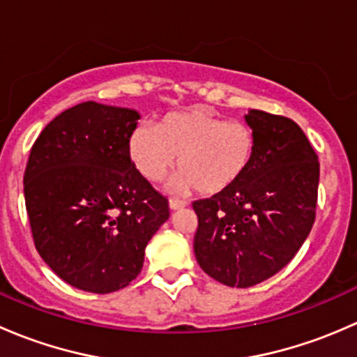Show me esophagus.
Listing matches in <instances>:
<instances>
[{
  "mask_svg": "<svg viewBox=\"0 0 357 357\" xmlns=\"http://www.w3.org/2000/svg\"><path fill=\"white\" fill-rule=\"evenodd\" d=\"M169 207H171V211H178V208L186 207V202L185 200H178V199H171V200H169Z\"/></svg>",
  "mask_w": 357,
  "mask_h": 357,
  "instance_id": "esophagus-1",
  "label": "esophagus"
}]
</instances>
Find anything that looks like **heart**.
<instances>
[{"label": "heart", "mask_w": 357, "mask_h": 357, "mask_svg": "<svg viewBox=\"0 0 357 357\" xmlns=\"http://www.w3.org/2000/svg\"><path fill=\"white\" fill-rule=\"evenodd\" d=\"M128 152L139 174L152 183L164 179L178 157L179 172L171 188H195L200 195L212 197L245 178L257 152V132L247 122L226 121L200 105L164 115L157 128H135Z\"/></svg>", "instance_id": "heart-1"}]
</instances>
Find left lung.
I'll list each match as a JSON object with an SVG mask.
<instances>
[{
  "label": "left lung",
  "mask_w": 357,
  "mask_h": 357,
  "mask_svg": "<svg viewBox=\"0 0 357 357\" xmlns=\"http://www.w3.org/2000/svg\"><path fill=\"white\" fill-rule=\"evenodd\" d=\"M257 152L245 178L228 192L193 202L199 218L193 250L211 278L254 287L285 268L316 218L319 162L294 121L248 110Z\"/></svg>",
  "instance_id": "left-lung-1"
}]
</instances>
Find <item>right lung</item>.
Segmentation results:
<instances>
[{"label": "right lung", "instance_id": "add662e5", "mask_svg": "<svg viewBox=\"0 0 357 357\" xmlns=\"http://www.w3.org/2000/svg\"><path fill=\"white\" fill-rule=\"evenodd\" d=\"M139 114L84 102L56 115L29 153L24 195L36 250L68 285L128 287L169 204L128 152Z\"/></svg>", "mask_w": 357, "mask_h": 357}]
</instances>
